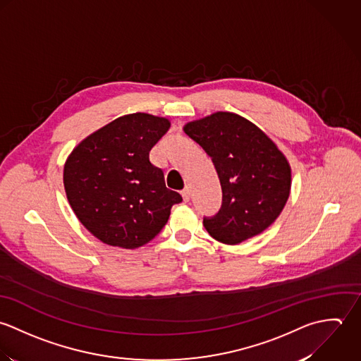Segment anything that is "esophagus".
I'll use <instances>...</instances> for the list:
<instances>
[{
  "label": "esophagus",
  "instance_id": "esophagus-1",
  "mask_svg": "<svg viewBox=\"0 0 361 361\" xmlns=\"http://www.w3.org/2000/svg\"><path fill=\"white\" fill-rule=\"evenodd\" d=\"M181 195H183L184 202H188V201H190V197H191V190H190L188 187H185V188L181 191Z\"/></svg>",
  "mask_w": 361,
  "mask_h": 361
}]
</instances>
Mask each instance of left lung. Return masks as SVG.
Segmentation results:
<instances>
[{"label": "left lung", "instance_id": "1", "mask_svg": "<svg viewBox=\"0 0 361 361\" xmlns=\"http://www.w3.org/2000/svg\"><path fill=\"white\" fill-rule=\"evenodd\" d=\"M184 133L212 159L221 185V208L204 217L208 233L234 245L268 228L283 211L291 169L276 144L247 118L217 111L187 123Z\"/></svg>", "mask_w": 361, "mask_h": 361}]
</instances>
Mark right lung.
<instances>
[{"label":"right lung","mask_w":361,"mask_h":361,"mask_svg":"<svg viewBox=\"0 0 361 361\" xmlns=\"http://www.w3.org/2000/svg\"><path fill=\"white\" fill-rule=\"evenodd\" d=\"M170 121L146 113L116 118L78 145L64 166L73 214L102 243L134 250L164 227L181 195L164 184L149 152Z\"/></svg>","instance_id":"obj_1"}]
</instances>
